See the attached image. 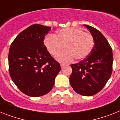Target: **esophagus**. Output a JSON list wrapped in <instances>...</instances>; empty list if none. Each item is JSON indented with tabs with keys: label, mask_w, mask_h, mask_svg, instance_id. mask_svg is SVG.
Segmentation results:
<instances>
[{
	"label": "esophagus",
	"mask_w": 120,
	"mask_h": 120,
	"mask_svg": "<svg viewBox=\"0 0 120 120\" xmlns=\"http://www.w3.org/2000/svg\"><path fill=\"white\" fill-rule=\"evenodd\" d=\"M64 66H65V64H61V68H63V67H64Z\"/></svg>",
	"instance_id": "esophagus-1"
}]
</instances>
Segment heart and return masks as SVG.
<instances>
[{"mask_svg": "<svg viewBox=\"0 0 120 120\" xmlns=\"http://www.w3.org/2000/svg\"><path fill=\"white\" fill-rule=\"evenodd\" d=\"M44 44L49 53L54 56L65 47L67 50L59 54L56 59L60 62H69L75 58L82 60L88 56L94 46V39L91 34L83 32L82 29L68 27L59 30L56 36L47 35Z\"/></svg>", "mask_w": 120, "mask_h": 120, "instance_id": "obj_1", "label": "heart"}]
</instances>
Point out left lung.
<instances>
[{
  "instance_id": "1",
  "label": "left lung",
  "mask_w": 120,
  "mask_h": 120,
  "mask_svg": "<svg viewBox=\"0 0 120 120\" xmlns=\"http://www.w3.org/2000/svg\"><path fill=\"white\" fill-rule=\"evenodd\" d=\"M94 39L91 53L79 63L71 65L72 73L69 81L77 93L91 96L104 87L112 72L113 53L102 34L90 26L84 24Z\"/></svg>"
}]
</instances>
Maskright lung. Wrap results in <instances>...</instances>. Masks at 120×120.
Masks as SVG:
<instances>
[{
    "mask_svg": "<svg viewBox=\"0 0 120 120\" xmlns=\"http://www.w3.org/2000/svg\"><path fill=\"white\" fill-rule=\"evenodd\" d=\"M50 27L30 26L15 38L8 53L9 72L14 83L24 94L39 97L53 88L61 66L43 44Z\"/></svg>",
    "mask_w": 120,
    "mask_h": 120,
    "instance_id": "1",
    "label": "right lung"
}]
</instances>
